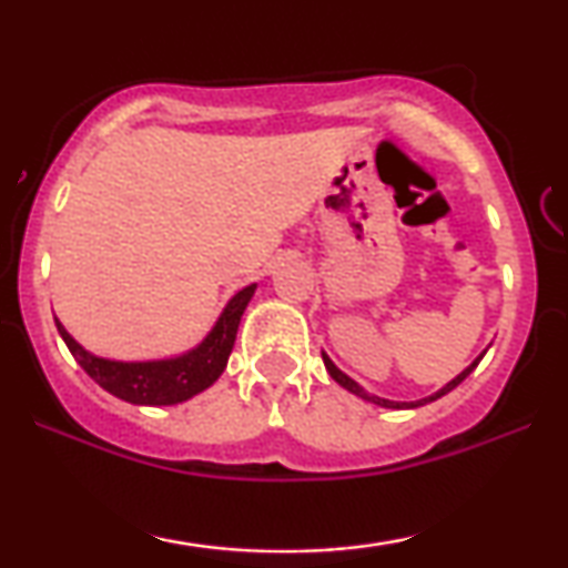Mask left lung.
<instances>
[{
	"instance_id": "1",
	"label": "left lung",
	"mask_w": 568,
	"mask_h": 568,
	"mask_svg": "<svg viewBox=\"0 0 568 568\" xmlns=\"http://www.w3.org/2000/svg\"><path fill=\"white\" fill-rule=\"evenodd\" d=\"M486 352H488V348H486ZM486 352H480V354L476 356V359H473V362L468 364V367H465V369L460 372V375H457V377H453V379H449V383H447L445 387H439V390H437V393L426 395V398H418V400H387V398H379V395H372V393H367V390H364V387H362L359 383H356V379H352V377H348V375H346V372H341V369L336 367V364H333V362H331V356H328V354H325V352H323V364H325V369H328V375H331L333 379H336V383H338L341 387H344V390H348V393H354V395H356V398H362V400H369V403H375V406H379V408H395V410H403V408H418V406H426V403L437 400V398H442V395H447L449 390H455V387H457V385H460V383H463V379H465V377H468V375H470V372L478 367V362H480V359H484V354H486Z\"/></svg>"
}]
</instances>
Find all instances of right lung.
<instances>
[{
    "mask_svg": "<svg viewBox=\"0 0 568 568\" xmlns=\"http://www.w3.org/2000/svg\"><path fill=\"white\" fill-rule=\"evenodd\" d=\"M255 286L258 284H247L224 305L222 315L216 317L212 331L206 333L201 344L189 348L185 354L168 356V359L123 362L98 356L69 336V331L57 315H53V321H57L59 336L64 338L77 364L103 390L126 403H134V406H175V403L204 393L220 379L224 367H227L232 346H235L240 317H243L247 302L253 300Z\"/></svg>",
    "mask_w": 568,
    "mask_h": 568,
    "instance_id": "1",
    "label": "right lung"
}]
</instances>
